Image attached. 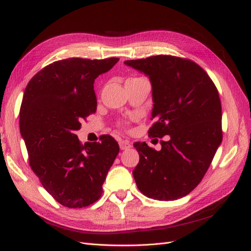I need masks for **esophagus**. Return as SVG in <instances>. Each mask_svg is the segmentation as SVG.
Returning <instances> with one entry per match:
<instances>
[{
    "mask_svg": "<svg viewBox=\"0 0 251 251\" xmlns=\"http://www.w3.org/2000/svg\"><path fill=\"white\" fill-rule=\"evenodd\" d=\"M119 148H120V150H128L132 148V144L130 141H127V140H121L119 142Z\"/></svg>",
    "mask_w": 251,
    "mask_h": 251,
    "instance_id": "34e87169",
    "label": "esophagus"
}]
</instances>
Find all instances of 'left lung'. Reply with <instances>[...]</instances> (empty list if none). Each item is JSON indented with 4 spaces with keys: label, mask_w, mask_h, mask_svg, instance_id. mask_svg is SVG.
<instances>
[{
    "label": "left lung",
    "mask_w": 251,
    "mask_h": 251,
    "mask_svg": "<svg viewBox=\"0 0 251 251\" xmlns=\"http://www.w3.org/2000/svg\"><path fill=\"white\" fill-rule=\"evenodd\" d=\"M151 83L154 125L150 137L162 138L161 150L135 142L139 162L133 176L149 198L172 201L198 185L222 142V109L218 90L202 68L172 55L126 60Z\"/></svg>",
    "instance_id": "left-lung-1"
}]
</instances>
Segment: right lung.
<instances>
[{"instance_id":"obj_1","label":"right lung","mask_w":251,"mask_h":251,"mask_svg":"<svg viewBox=\"0 0 251 251\" xmlns=\"http://www.w3.org/2000/svg\"><path fill=\"white\" fill-rule=\"evenodd\" d=\"M119 60L67 58L30 79L20 110V130L29 164L58 203L81 208L100 198L107 174L119 153L110 135L81 144L75 132L96 112L94 81Z\"/></svg>"}]
</instances>
